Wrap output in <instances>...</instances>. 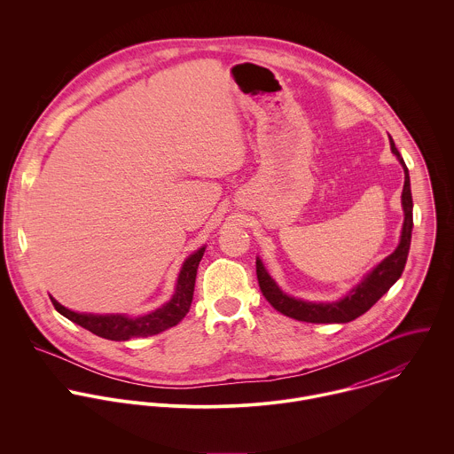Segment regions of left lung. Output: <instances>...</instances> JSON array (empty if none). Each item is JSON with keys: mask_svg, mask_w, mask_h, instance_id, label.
Listing matches in <instances>:
<instances>
[{"mask_svg": "<svg viewBox=\"0 0 454 454\" xmlns=\"http://www.w3.org/2000/svg\"><path fill=\"white\" fill-rule=\"evenodd\" d=\"M389 146L398 162L403 168V191H402V209H403V223L400 232L398 247L387 259L381 260L376 267H372L360 283H356L344 297L332 302H309L302 299H295L286 295L278 283L267 272L263 262L257 257V278H259L260 290L269 304L299 322L308 324H348L355 318L367 313L387 292L395 285V281L402 276L405 267L409 248H411V234H412V194H411V178L409 169L398 153L391 136Z\"/></svg>", "mask_w": 454, "mask_h": 454, "instance_id": "obj_1", "label": "left lung"}]
</instances>
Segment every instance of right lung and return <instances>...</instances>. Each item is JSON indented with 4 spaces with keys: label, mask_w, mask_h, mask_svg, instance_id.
<instances>
[{
    "label": "right lung",
    "mask_w": 454,
    "mask_h": 454,
    "mask_svg": "<svg viewBox=\"0 0 454 454\" xmlns=\"http://www.w3.org/2000/svg\"><path fill=\"white\" fill-rule=\"evenodd\" d=\"M206 247H200L192 255H189L182 263L178 272L176 286L173 297L155 311L141 317L129 315H90V313H76L59 304L52 295L51 301L58 313L73 324L83 326L85 330L110 340H129L132 337H148L160 333L175 325L180 324L191 309L194 297L195 276L199 262L204 255Z\"/></svg>",
    "instance_id": "1"
}]
</instances>
